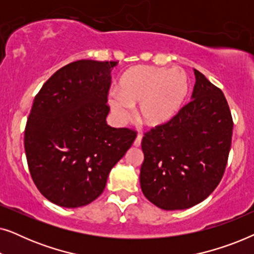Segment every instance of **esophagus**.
Returning <instances> with one entry per match:
<instances>
[{
	"mask_svg": "<svg viewBox=\"0 0 254 254\" xmlns=\"http://www.w3.org/2000/svg\"><path fill=\"white\" fill-rule=\"evenodd\" d=\"M141 141H142V135L138 134L137 136H136V138H135V141H134V145H135V147H140V145H141Z\"/></svg>",
	"mask_w": 254,
	"mask_h": 254,
	"instance_id": "1",
	"label": "esophagus"
}]
</instances>
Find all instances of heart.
Returning a JSON list of instances; mask_svg holds the SVG:
<instances>
[{"instance_id": "1", "label": "heart", "mask_w": 254, "mask_h": 254, "mask_svg": "<svg viewBox=\"0 0 254 254\" xmlns=\"http://www.w3.org/2000/svg\"><path fill=\"white\" fill-rule=\"evenodd\" d=\"M187 91L189 83L182 69L135 65L120 76L109 105L120 123L129 120L130 107L138 105V120L144 126L158 128L178 114Z\"/></svg>"}]
</instances>
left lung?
<instances>
[{"instance_id": "8db88e82", "label": "left lung", "mask_w": 254, "mask_h": 254, "mask_svg": "<svg viewBox=\"0 0 254 254\" xmlns=\"http://www.w3.org/2000/svg\"><path fill=\"white\" fill-rule=\"evenodd\" d=\"M194 75L192 100L142 138L141 190L164 210L203 201L220 184L228 163L234 128L228 102L203 74L194 69Z\"/></svg>"}]
</instances>
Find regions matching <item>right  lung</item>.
<instances>
[{"label":"right lung","mask_w":254,"mask_h":254,"mask_svg":"<svg viewBox=\"0 0 254 254\" xmlns=\"http://www.w3.org/2000/svg\"><path fill=\"white\" fill-rule=\"evenodd\" d=\"M116 61L79 60L54 72L34 98L25 127L27 165L39 192L58 206L89 204L136 137L106 124Z\"/></svg>","instance_id":"1"}]
</instances>
